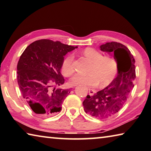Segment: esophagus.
I'll return each mask as SVG.
<instances>
[{"instance_id": "34e87169", "label": "esophagus", "mask_w": 151, "mask_h": 151, "mask_svg": "<svg viewBox=\"0 0 151 151\" xmlns=\"http://www.w3.org/2000/svg\"><path fill=\"white\" fill-rule=\"evenodd\" d=\"M95 93V91L93 90V89H91L89 88V94H90L91 96H93V94Z\"/></svg>"}]
</instances>
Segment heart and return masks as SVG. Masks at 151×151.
<instances>
[{"instance_id":"obj_1","label":"heart","mask_w":151,"mask_h":151,"mask_svg":"<svg viewBox=\"0 0 151 151\" xmlns=\"http://www.w3.org/2000/svg\"><path fill=\"white\" fill-rule=\"evenodd\" d=\"M83 54L91 61L92 65L88 70V75L76 74L71 78L69 81L71 85H83L94 87L99 84L101 87H105L114 81L119 69L115 58L103 56V53L91 47L84 49ZM73 61L72 55H68L63 61L61 71L65 76H70L75 71Z\"/></svg>"}]
</instances>
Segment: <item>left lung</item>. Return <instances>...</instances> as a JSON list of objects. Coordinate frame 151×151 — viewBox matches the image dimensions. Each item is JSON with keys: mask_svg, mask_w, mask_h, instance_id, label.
<instances>
[{"mask_svg": "<svg viewBox=\"0 0 151 151\" xmlns=\"http://www.w3.org/2000/svg\"><path fill=\"white\" fill-rule=\"evenodd\" d=\"M103 52L113 53L118 62V75L114 81L93 96L87 95L83 104L86 113L104 119L115 114L126 103L136 78L134 58L127 47L116 42H106L100 47Z\"/></svg>", "mask_w": 151, "mask_h": 151, "instance_id": "obj_1", "label": "left lung"}]
</instances>
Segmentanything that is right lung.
Returning a JSON list of instances; mask_svg holds the SVG:
<instances>
[{
  "label": "right lung",
  "instance_id": "1",
  "mask_svg": "<svg viewBox=\"0 0 151 151\" xmlns=\"http://www.w3.org/2000/svg\"><path fill=\"white\" fill-rule=\"evenodd\" d=\"M77 47L49 39L36 40L22 52L17 65L22 97L36 114L48 116L61 111L70 89L57 88L65 83L60 73L64 56Z\"/></svg>",
  "mask_w": 151,
  "mask_h": 151
}]
</instances>
